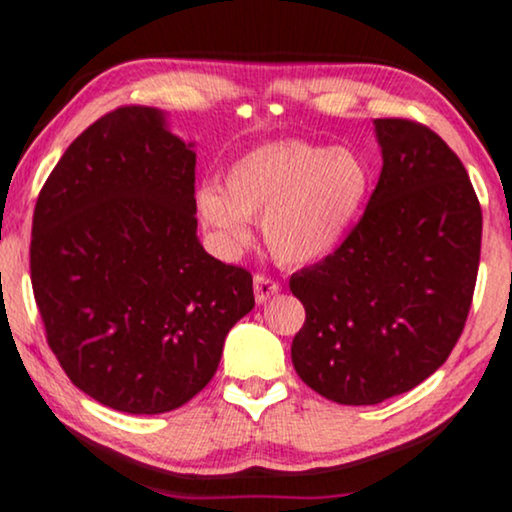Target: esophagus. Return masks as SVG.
Wrapping results in <instances>:
<instances>
[{
  "label": "esophagus",
  "instance_id": "esophagus-1",
  "mask_svg": "<svg viewBox=\"0 0 512 512\" xmlns=\"http://www.w3.org/2000/svg\"><path fill=\"white\" fill-rule=\"evenodd\" d=\"M254 294H256V303L270 301L272 296L280 294V282H275L268 275H256L254 277Z\"/></svg>",
  "mask_w": 512,
  "mask_h": 512
}]
</instances>
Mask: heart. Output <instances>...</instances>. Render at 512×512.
Here are the masks:
<instances>
[{
    "label": "heart",
    "mask_w": 512,
    "mask_h": 512,
    "mask_svg": "<svg viewBox=\"0 0 512 512\" xmlns=\"http://www.w3.org/2000/svg\"><path fill=\"white\" fill-rule=\"evenodd\" d=\"M371 176L350 148L303 141L258 145L232 162L225 188H197V214L225 254L251 242V221L284 265L322 261L345 240L362 214Z\"/></svg>",
    "instance_id": "heart-1"
}]
</instances>
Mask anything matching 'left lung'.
Masks as SVG:
<instances>
[{
	"instance_id": "obj_1",
	"label": "left lung",
	"mask_w": 512,
	"mask_h": 512,
	"mask_svg": "<svg viewBox=\"0 0 512 512\" xmlns=\"http://www.w3.org/2000/svg\"><path fill=\"white\" fill-rule=\"evenodd\" d=\"M383 169L367 211L324 261L291 275L305 322L291 362L338 404H378L447 362L480 265L482 209L468 171L428 126L374 119Z\"/></svg>"
}]
</instances>
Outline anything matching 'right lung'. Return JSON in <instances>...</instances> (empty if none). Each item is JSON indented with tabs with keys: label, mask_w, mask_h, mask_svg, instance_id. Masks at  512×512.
Segmentation results:
<instances>
[{
	"label": "right lung",
	"mask_w": 512,
	"mask_h": 512,
	"mask_svg": "<svg viewBox=\"0 0 512 512\" xmlns=\"http://www.w3.org/2000/svg\"><path fill=\"white\" fill-rule=\"evenodd\" d=\"M195 143L145 105L108 112L46 178L30 277L46 341L75 386L126 414H164L216 374L254 282L197 240Z\"/></svg>",
	"instance_id": "1"
}]
</instances>
